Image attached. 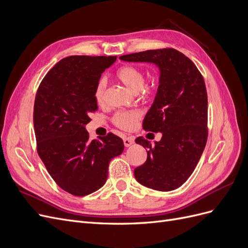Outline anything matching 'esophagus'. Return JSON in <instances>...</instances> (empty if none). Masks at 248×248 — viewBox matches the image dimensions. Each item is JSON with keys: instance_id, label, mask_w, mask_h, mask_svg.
<instances>
[{"instance_id": "esophagus-1", "label": "esophagus", "mask_w": 248, "mask_h": 248, "mask_svg": "<svg viewBox=\"0 0 248 248\" xmlns=\"http://www.w3.org/2000/svg\"><path fill=\"white\" fill-rule=\"evenodd\" d=\"M123 141H124V146L125 147H130L131 145L134 144V139L132 137H125L123 139Z\"/></svg>"}]
</instances>
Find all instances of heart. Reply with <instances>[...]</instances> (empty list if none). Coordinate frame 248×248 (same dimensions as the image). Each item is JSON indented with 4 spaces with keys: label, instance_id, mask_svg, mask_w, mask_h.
<instances>
[{
    "label": "heart",
    "instance_id": "1",
    "mask_svg": "<svg viewBox=\"0 0 248 248\" xmlns=\"http://www.w3.org/2000/svg\"><path fill=\"white\" fill-rule=\"evenodd\" d=\"M118 79L122 84L133 93H138L140 91L142 95L149 96L153 92V87L145 86L146 77L145 72L139 67L127 65L120 68L117 72ZM108 82L106 78H100L96 84L94 90L95 100L98 104H102L106 97ZM140 112L139 110H129V111H119L112 118V122L119 128L124 130H131L137 125V122L140 119Z\"/></svg>",
    "mask_w": 248,
    "mask_h": 248
}]
</instances>
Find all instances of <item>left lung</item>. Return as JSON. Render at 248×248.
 <instances>
[{"label": "left lung", "instance_id": "8db88e82", "mask_svg": "<svg viewBox=\"0 0 248 248\" xmlns=\"http://www.w3.org/2000/svg\"><path fill=\"white\" fill-rule=\"evenodd\" d=\"M125 62H146L159 69V86L144 119L145 130L161 132L159 141L138 138L147 160L134 170L137 181L158 191L177 189L192 171L207 138L208 98L204 78L190 59L174 48L121 56Z\"/></svg>", "mask_w": 248, "mask_h": 248}]
</instances>
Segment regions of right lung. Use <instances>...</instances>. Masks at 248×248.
I'll return each instance as SVG.
<instances>
[{"mask_svg": "<svg viewBox=\"0 0 248 248\" xmlns=\"http://www.w3.org/2000/svg\"><path fill=\"white\" fill-rule=\"evenodd\" d=\"M117 57L71 56L58 62L42 79L34 104L37 151L55 182L73 196L84 197L104 185L111 158L123 152L112 133L89 140V114L101 73Z\"/></svg>", "mask_w": 248, "mask_h": 248, "instance_id": "1", "label": "right lung"}]
</instances>
